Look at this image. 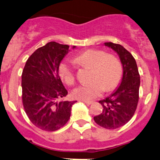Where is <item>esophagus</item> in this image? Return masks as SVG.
<instances>
[{"instance_id":"esophagus-1","label":"esophagus","mask_w":160,"mask_h":160,"mask_svg":"<svg viewBox=\"0 0 160 160\" xmlns=\"http://www.w3.org/2000/svg\"><path fill=\"white\" fill-rule=\"evenodd\" d=\"M82 102H84V103L87 104V105H91V104L93 103V102H91V101H85V100H83V101H82Z\"/></svg>"}]
</instances>
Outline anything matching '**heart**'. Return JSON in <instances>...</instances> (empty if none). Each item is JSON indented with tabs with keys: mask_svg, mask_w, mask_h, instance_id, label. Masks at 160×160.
<instances>
[{
	"mask_svg": "<svg viewBox=\"0 0 160 160\" xmlns=\"http://www.w3.org/2000/svg\"><path fill=\"white\" fill-rule=\"evenodd\" d=\"M74 62L80 66L91 68L89 83L77 87L72 94L80 100H92L99 97L103 91H112L118 86L123 74V68L119 60L105 52L89 49L74 58ZM58 73L62 81L72 85L75 81L74 72L70 65L62 62L58 67Z\"/></svg>",
	"mask_w": 160,
	"mask_h": 160,
	"instance_id": "b5f03b06",
	"label": "heart"
}]
</instances>
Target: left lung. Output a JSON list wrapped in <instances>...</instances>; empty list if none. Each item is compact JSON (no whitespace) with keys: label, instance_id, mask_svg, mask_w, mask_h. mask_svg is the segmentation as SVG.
I'll list each match as a JSON object with an SVG mask.
<instances>
[{"label":"left lung","instance_id":"obj_1","mask_svg":"<svg viewBox=\"0 0 160 160\" xmlns=\"http://www.w3.org/2000/svg\"><path fill=\"white\" fill-rule=\"evenodd\" d=\"M119 56L123 66L121 81L116 89L103 100L102 112L94 117V121L105 129H116L126 124L133 117L139 98L140 76L135 59L122 45L104 43Z\"/></svg>","mask_w":160,"mask_h":160}]
</instances>
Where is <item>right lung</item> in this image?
Returning <instances> with one entry per match:
<instances>
[{"instance_id": "1", "label": "right lung", "mask_w": 160, "mask_h": 160, "mask_svg": "<svg viewBox=\"0 0 160 160\" xmlns=\"http://www.w3.org/2000/svg\"><path fill=\"white\" fill-rule=\"evenodd\" d=\"M69 48L54 41L48 43L30 55L23 69V106L32 124L43 131H55L62 128L77 102L58 101L68 94L60 79L58 67L69 52Z\"/></svg>"}]
</instances>
